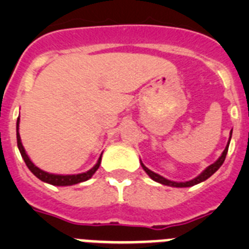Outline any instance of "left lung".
I'll return each mask as SVG.
<instances>
[{
	"label": "left lung",
	"mask_w": 249,
	"mask_h": 249,
	"mask_svg": "<svg viewBox=\"0 0 249 249\" xmlns=\"http://www.w3.org/2000/svg\"><path fill=\"white\" fill-rule=\"evenodd\" d=\"M231 137H232V131H231L230 141H228L227 146H226V148H224V151H223V153H222L221 157H219L218 160H215L214 163L207 167V168L204 169L203 172H202L201 175L198 176V177L193 178V179H191V181H188V182H173V181H169V179H167V178L162 177V176L157 175V173H155V172H152L151 169L147 168V167L144 166V164L142 163V162H141V166H142V168L144 169V172H146L147 175H148L149 177H151L152 179H153V181L158 182V183L164 184V186H171V187H191V186H195V184H198V183H201V182L206 181L207 178H210L211 176H212L213 173H214L215 171H217V169H218L219 167L222 166V164H223L224 160H226V156H227L228 146H230V142H231Z\"/></svg>",
	"instance_id": "left-lung-1"
}]
</instances>
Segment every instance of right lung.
<instances>
[{"label":"right lung","instance_id":"obj_1","mask_svg":"<svg viewBox=\"0 0 249 249\" xmlns=\"http://www.w3.org/2000/svg\"><path fill=\"white\" fill-rule=\"evenodd\" d=\"M18 123H19V118H17V146H18L19 152H21V156L25 160L26 166L28 167L31 172L34 173L38 179L41 181L46 182V183H50V184H53V186H72V184H77V183H81V182H85L87 179L92 177L94 175V172L97 171L98 167L101 164V157L100 160H97V163L94 164V167H92L89 171L85 173H80V175H67V176H62V175H52V173H48L42 171V169H39L38 167L35 166L32 162H31L30 157L27 156L26 153L25 148L22 146V142H21V137H19V133H18Z\"/></svg>","mask_w":249,"mask_h":249}]
</instances>
